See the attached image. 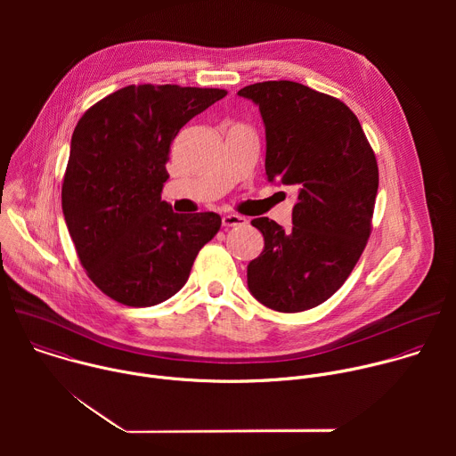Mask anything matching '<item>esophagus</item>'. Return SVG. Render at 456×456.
I'll list each match as a JSON object with an SVG mask.
<instances>
[{
	"instance_id": "esophagus-1",
	"label": "esophagus",
	"mask_w": 456,
	"mask_h": 456,
	"mask_svg": "<svg viewBox=\"0 0 456 456\" xmlns=\"http://www.w3.org/2000/svg\"><path fill=\"white\" fill-rule=\"evenodd\" d=\"M222 224H224V227H240V225H245L247 220L240 215H225L222 218Z\"/></svg>"
}]
</instances>
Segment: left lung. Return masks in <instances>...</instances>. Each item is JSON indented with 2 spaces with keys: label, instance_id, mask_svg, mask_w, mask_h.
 Instances as JSON below:
<instances>
[{
  "label": "left lung",
  "instance_id": "1",
  "mask_svg": "<svg viewBox=\"0 0 456 456\" xmlns=\"http://www.w3.org/2000/svg\"><path fill=\"white\" fill-rule=\"evenodd\" d=\"M259 106L269 182L294 185L292 229L254 218L264 252L248 264L250 294L278 312H303L346 281L366 247L379 187L375 153L355 113L339 99L294 81L241 88Z\"/></svg>",
  "mask_w": 456,
  "mask_h": 456
}]
</instances>
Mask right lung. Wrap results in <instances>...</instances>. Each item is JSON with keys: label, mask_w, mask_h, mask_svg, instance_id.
I'll return each instance as SVG.
<instances>
[{"label": "right lung", "mask_w": 456, "mask_h": 456, "mask_svg": "<svg viewBox=\"0 0 456 456\" xmlns=\"http://www.w3.org/2000/svg\"><path fill=\"white\" fill-rule=\"evenodd\" d=\"M225 95L220 88L132 85L79 118L61 204L81 265L108 297L127 306L169 299L220 231V215H176L160 192L180 127Z\"/></svg>", "instance_id": "1"}]
</instances>
